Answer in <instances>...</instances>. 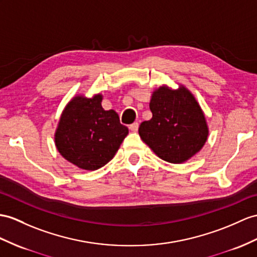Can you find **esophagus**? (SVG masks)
I'll list each match as a JSON object with an SVG mask.
<instances>
[{
  "label": "esophagus",
  "mask_w": 257,
  "mask_h": 257,
  "mask_svg": "<svg viewBox=\"0 0 257 257\" xmlns=\"http://www.w3.org/2000/svg\"><path fill=\"white\" fill-rule=\"evenodd\" d=\"M128 128H130V131H132V132H137V130H139V123L131 124Z\"/></svg>",
  "instance_id": "esophagus-1"
}]
</instances>
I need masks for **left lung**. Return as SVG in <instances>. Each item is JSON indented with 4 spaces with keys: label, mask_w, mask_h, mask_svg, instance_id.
<instances>
[{
    "label": "left lung",
    "mask_w": 257,
    "mask_h": 257,
    "mask_svg": "<svg viewBox=\"0 0 257 257\" xmlns=\"http://www.w3.org/2000/svg\"><path fill=\"white\" fill-rule=\"evenodd\" d=\"M153 117L139 128L143 142L162 160L183 164L203 148L209 128L201 105L185 86L162 85L149 101Z\"/></svg>",
    "instance_id": "1"
}]
</instances>
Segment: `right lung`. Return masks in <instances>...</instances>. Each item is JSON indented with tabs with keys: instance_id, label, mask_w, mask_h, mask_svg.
<instances>
[{
	"instance_id": "add662e5",
	"label": "right lung",
	"mask_w": 257,
	"mask_h": 257,
	"mask_svg": "<svg viewBox=\"0 0 257 257\" xmlns=\"http://www.w3.org/2000/svg\"><path fill=\"white\" fill-rule=\"evenodd\" d=\"M102 98L101 93L74 96L62 111L54 133L62 157L87 171L107 165L128 134L116 112L102 108Z\"/></svg>"
}]
</instances>
